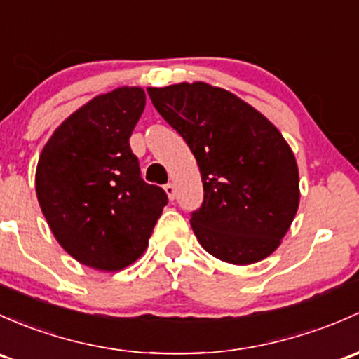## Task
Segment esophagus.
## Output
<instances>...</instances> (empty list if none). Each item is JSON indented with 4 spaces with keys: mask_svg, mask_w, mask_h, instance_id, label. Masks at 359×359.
Masks as SVG:
<instances>
[{
    "mask_svg": "<svg viewBox=\"0 0 359 359\" xmlns=\"http://www.w3.org/2000/svg\"><path fill=\"white\" fill-rule=\"evenodd\" d=\"M165 192H167L170 201L175 199V186H173V184H167V186H165Z\"/></svg>",
    "mask_w": 359,
    "mask_h": 359,
    "instance_id": "34e87169",
    "label": "esophagus"
}]
</instances>
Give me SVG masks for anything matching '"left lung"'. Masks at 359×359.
<instances>
[{"label":"left lung","instance_id":"1","mask_svg":"<svg viewBox=\"0 0 359 359\" xmlns=\"http://www.w3.org/2000/svg\"><path fill=\"white\" fill-rule=\"evenodd\" d=\"M154 108L198 161L205 201L191 227L211 256L251 265L280 246L299 208V170L280 130L206 82L148 88Z\"/></svg>","mask_w":359,"mask_h":359}]
</instances>
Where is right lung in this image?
<instances>
[{"instance_id":"add662e5","label":"right lung","mask_w":359,"mask_h":359,"mask_svg":"<svg viewBox=\"0 0 359 359\" xmlns=\"http://www.w3.org/2000/svg\"><path fill=\"white\" fill-rule=\"evenodd\" d=\"M144 107L139 86L97 94L56 127L37 161V201L53 236L90 269L132 265L168 203L141 179L129 144Z\"/></svg>"}]
</instances>
